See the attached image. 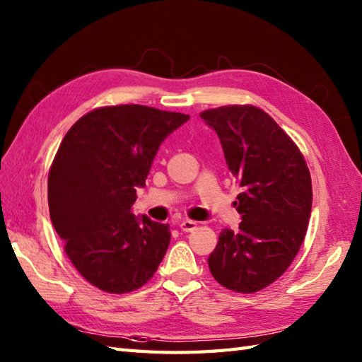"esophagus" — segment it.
Instances as JSON below:
<instances>
[{
  "mask_svg": "<svg viewBox=\"0 0 362 362\" xmlns=\"http://www.w3.org/2000/svg\"><path fill=\"white\" fill-rule=\"evenodd\" d=\"M179 227H180V230H183V232H193V230L197 227V222L185 219V221L180 222Z\"/></svg>",
  "mask_w": 362,
  "mask_h": 362,
  "instance_id": "obj_1",
  "label": "esophagus"
}]
</instances>
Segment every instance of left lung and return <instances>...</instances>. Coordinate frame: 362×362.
<instances>
[{
	"mask_svg": "<svg viewBox=\"0 0 362 362\" xmlns=\"http://www.w3.org/2000/svg\"><path fill=\"white\" fill-rule=\"evenodd\" d=\"M201 118L218 134L230 173L243 188L240 228L222 230L209 257L210 272L227 289L257 292L286 271L305 240L313 205L308 166L294 141L258 107H219Z\"/></svg>",
	"mask_w": 362,
	"mask_h": 362,
	"instance_id": "1",
	"label": "left lung"
}]
</instances>
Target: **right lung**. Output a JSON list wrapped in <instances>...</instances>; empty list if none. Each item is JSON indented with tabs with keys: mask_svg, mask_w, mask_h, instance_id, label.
Here are the masks:
<instances>
[{
	"mask_svg": "<svg viewBox=\"0 0 362 362\" xmlns=\"http://www.w3.org/2000/svg\"><path fill=\"white\" fill-rule=\"evenodd\" d=\"M188 115L127 104L76 121L48 177L52 226L73 266L93 286L124 294L148 283L171 241L169 224L135 216L160 144Z\"/></svg>",
	"mask_w": 362,
	"mask_h": 362,
	"instance_id": "obj_1",
	"label": "right lung"
}]
</instances>
